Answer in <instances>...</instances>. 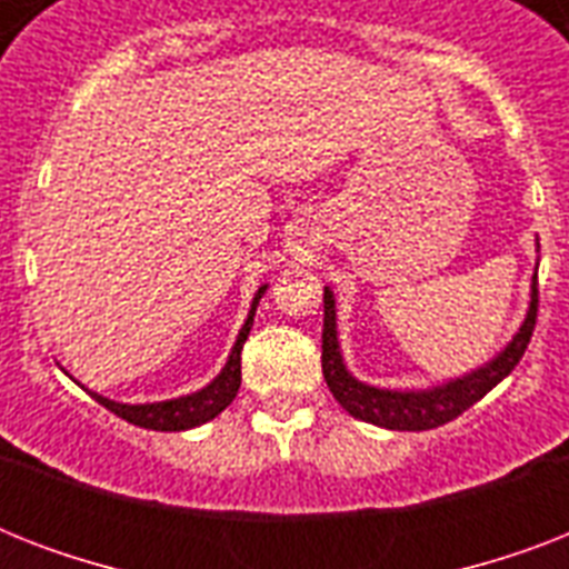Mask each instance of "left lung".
I'll return each instance as SVG.
<instances>
[{"mask_svg":"<svg viewBox=\"0 0 569 569\" xmlns=\"http://www.w3.org/2000/svg\"><path fill=\"white\" fill-rule=\"evenodd\" d=\"M538 319V274L531 280V301L526 310L520 330L513 333L508 346L478 366L472 372L451 378L446 383L428 389H383L372 387L357 380L348 372L342 351H339V333H337V301L333 292L325 286V330H321V372L328 380L330 392L339 405L346 407L348 413L363 422H372L378 428L389 431H431L440 425L458 419L463 410L481 401L490 389L513 372V366L520 363L526 348L531 342V330Z\"/></svg>","mask_w":569,"mask_h":569,"instance_id":"obj_1","label":"left lung"}]
</instances>
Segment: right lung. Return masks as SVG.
Listing matches in <instances>:
<instances>
[{"mask_svg":"<svg viewBox=\"0 0 569 569\" xmlns=\"http://www.w3.org/2000/svg\"><path fill=\"white\" fill-rule=\"evenodd\" d=\"M268 283L259 286L257 295H253V303H250V312L244 325H241L239 337H236V346H232L227 363L218 375H214L203 389L189 392V396L168 398V401H153V405H123V401H111V398L100 396V392H91L88 396L97 398L106 410H111L120 419L138 425V428H150V431H189L197 425L209 422L214 416L221 413L223 407L230 405L236 392L241 387V346L248 339L250 328H253V316H257L259 298L266 295ZM84 389V387H82Z\"/></svg>","mask_w":569,"mask_h":569,"instance_id":"1","label":"right lung"}]
</instances>
